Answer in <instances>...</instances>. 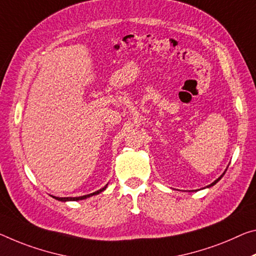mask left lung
<instances>
[{
    "label": "left lung",
    "mask_w": 256,
    "mask_h": 256,
    "mask_svg": "<svg viewBox=\"0 0 256 256\" xmlns=\"http://www.w3.org/2000/svg\"><path fill=\"white\" fill-rule=\"evenodd\" d=\"M226 171H224V172H223V174H222V176H221L220 178H218V179H216V181H214V182H212V184H210V186H208H208H214V184H216V182H218V181H220V180H221V178H222L223 176H224V173H226Z\"/></svg>",
    "instance_id": "left-lung-1"
}]
</instances>
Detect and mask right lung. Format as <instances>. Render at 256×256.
I'll return each mask as SVG.
<instances>
[{"mask_svg": "<svg viewBox=\"0 0 256 256\" xmlns=\"http://www.w3.org/2000/svg\"><path fill=\"white\" fill-rule=\"evenodd\" d=\"M107 186H108V184L104 186V188L99 189L98 192H92V194H85V196H80V197H54V198H56V200H60V202H70V200H85V198H88V197H91V196H94V194H100L101 192H104V190L107 188Z\"/></svg>", "mask_w": 256, "mask_h": 256, "instance_id": "1", "label": "right lung"}]
</instances>
